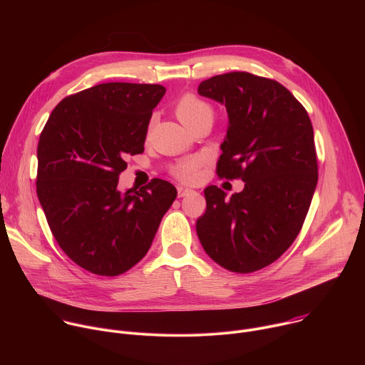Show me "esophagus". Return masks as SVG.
Segmentation results:
<instances>
[{
    "label": "esophagus",
    "instance_id": "obj_1",
    "mask_svg": "<svg viewBox=\"0 0 365 365\" xmlns=\"http://www.w3.org/2000/svg\"><path fill=\"white\" fill-rule=\"evenodd\" d=\"M195 190H192V189H187V187H182V186H179L178 187V195H179V197H185V196H189V195H192Z\"/></svg>",
    "mask_w": 365,
    "mask_h": 365
}]
</instances>
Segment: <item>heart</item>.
I'll use <instances>...</instances> for the list:
<instances>
[{
    "instance_id": "b5f03b06",
    "label": "heart",
    "mask_w": 365,
    "mask_h": 365,
    "mask_svg": "<svg viewBox=\"0 0 365 365\" xmlns=\"http://www.w3.org/2000/svg\"><path fill=\"white\" fill-rule=\"evenodd\" d=\"M175 113H176L178 118L187 128H190L196 121H199L205 117L214 115V111H212L210 103L192 93H186L182 98H179V101L175 106ZM199 166H200V159L190 158V159L176 163L170 169V172L175 178H178L182 182H192L196 178V170Z\"/></svg>"
}]
</instances>
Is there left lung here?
<instances>
[{
	"instance_id": "obj_1",
	"label": "left lung",
	"mask_w": 365,
	"mask_h": 365,
	"mask_svg": "<svg viewBox=\"0 0 365 365\" xmlns=\"http://www.w3.org/2000/svg\"><path fill=\"white\" fill-rule=\"evenodd\" d=\"M197 92L228 113L218 176L245 185L230 199L207 186L196 232L221 267L252 273L276 262L302 230L318 183L314 128L302 103L273 79L230 72L200 82Z\"/></svg>"
}]
</instances>
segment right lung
Returning <instances> with one entry per match:
<instances>
[{
	"label": "right lung",
	"instance_id": "right-lung-1",
	"mask_svg": "<svg viewBox=\"0 0 365 365\" xmlns=\"http://www.w3.org/2000/svg\"><path fill=\"white\" fill-rule=\"evenodd\" d=\"M162 85L108 82L62 99L37 145V196L51 234L79 267L120 276L147 254L176 187L118 190L125 158L144 151Z\"/></svg>",
	"mask_w": 365,
	"mask_h": 365
}]
</instances>
